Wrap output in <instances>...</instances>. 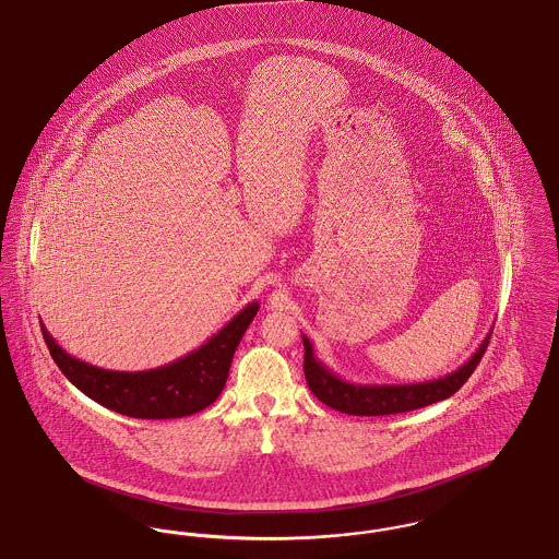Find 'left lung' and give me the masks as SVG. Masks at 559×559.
Instances as JSON below:
<instances>
[{"label": "left lung", "mask_w": 559, "mask_h": 559, "mask_svg": "<svg viewBox=\"0 0 559 559\" xmlns=\"http://www.w3.org/2000/svg\"><path fill=\"white\" fill-rule=\"evenodd\" d=\"M304 340V372L308 388L312 394L324 402L326 406L346 413V415H360V417H379V415H396L415 408H424L427 404L451 399L456 390L469 379V374L476 371L490 333L484 337L474 356L459 367L456 371L449 372L444 377L421 381V383H352L342 377H337L329 367H324L314 354V347L306 335Z\"/></svg>", "instance_id": "1"}]
</instances>
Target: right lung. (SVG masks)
<instances>
[{"label":"right lung","mask_w":559,"mask_h":559,"mask_svg":"<svg viewBox=\"0 0 559 559\" xmlns=\"http://www.w3.org/2000/svg\"><path fill=\"white\" fill-rule=\"evenodd\" d=\"M258 310V301L247 304L199 349L151 371L98 369L67 354L44 324L41 333L58 369L87 399L135 419H178L207 408L222 394L235 349Z\"/></svg>","instance_id":"right-lung-1"}]
</instances>
